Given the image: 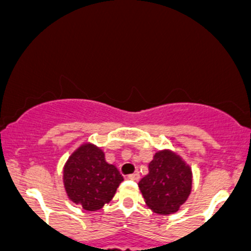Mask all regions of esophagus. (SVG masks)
<instances>
[{
  "instance_id": "34e87169",
  "label": "esophagus",
  "mask_w": 251,
  "mask_h": 251,
  "mask_svg": "<svg viewBox=\"0 0 251 251\" xmlns=\"http://www.w3.org/2000/svg\"><path fill=\"white\" fill-rule=\"evenodd\" d=\"M128 178L129 179H133V180H137V179L140 178V175L137 174V172H134V174L128 175Z\"/></svg>"
}]
</instances>
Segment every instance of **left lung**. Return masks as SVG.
Here are the masks:
<instances>
[{
  "label": "left lung",
  "mask_w": 251,
  "mask_h": 251,
  "mask_svg": "<svg viewBox=\"0 0 251 251\" xmlns=\"http://www.w3.org/2000/svg\"><path fill=\"white\" fill-rule=\"evenodd\" d=\"M193 185L190 166L171 150L158 151L148 164V174L139 188L148 208L158 214H172L189 198Z\"/></svg>",
  "instance_id": "left-lung-1"
}]
</instances>
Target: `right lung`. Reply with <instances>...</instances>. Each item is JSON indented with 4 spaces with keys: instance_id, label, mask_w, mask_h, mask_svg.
<instances>
[{
    "instance_id": "add662e5",
    "label": "right lung",
    "mask_w": 251,
    "mask_h": 251,
    "mask_svg": "<svg viewBox=\"0 0 251 251\" xmlns=\"http://www.w3.org/2000/svg\"><path fill=\"white\" fill-rule=\"evenodd\" d=\"M123 180L115 165L105 161L103 151L85 142L72 153L63 168L67 196L86 211H98L114 198Z\"/></svg>"
}]
</instances>
